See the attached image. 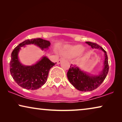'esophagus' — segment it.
Instances as JSON below:
<instances>
[{
	"label": "esophagus",
	"mask_w": 122,
	"mask_h": 122,
	"mask_svg": "<svg viewBox=\"0 0 122 122\" xmlns=\"http://www.w3.org/2000/svg\"><path fill=\"white\" fill-rule=\"evenodd\" d=\"M64 59H65V58H60V59H59V60H58V61H57V64H60V63H61V61H64Z\"/></svg>",
	"instance_id": "34e87169"
}]
</instances>
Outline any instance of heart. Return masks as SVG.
<instances>
[{
  "mask_svg": "<svg viewBox=\"0 0 122 122\" xmlns=\"http://www.w3.org/2000/svg\"><path fill=\"white\" fill-rule=\"evenodd\" d=\"M84 49V48L82 46L78 45V46L69 47L67 50V53L71 55H73V56H76V55H79L82 53Z\"/></svg>",
  "mask_w": 122,
  "mask_h": 122,
  "instance_id": "obj_1",
  "label": "heart"
}]
</instances>
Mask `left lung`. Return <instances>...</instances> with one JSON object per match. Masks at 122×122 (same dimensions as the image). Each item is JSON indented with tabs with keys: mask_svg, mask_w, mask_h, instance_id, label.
<instances>
[{
	"mask_svg": "<svg viewBox=\"0 0 122 122\" xmlns=\"http://www.w3.org/2000/svg\"><path fill=\"white\" fill-rule=\"evenodd\" d=\"M86 43L92 48L100 49L104 51L105 54L104 69L99 76H89L83 72L78 66L71 64L67 72V77L69 82L76 89L82 92H89L97 89L103 82L109 71V64L107 52L102 47L97 43L91 41H86Z\"/></svg>",
	"mask_w": 122,
	"mask_h": 122,
	"instance_id": "left-lung-1",
	"label": "left lung"
}]
</instances>
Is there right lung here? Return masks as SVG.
<instances>
[{
	"instance_id": "obj_1",
	"label": "right lung",
	"mask_w": 122,
	"mask_h": 122,
	"mask_svg": "<svg viewBox=\"0 0 122 122\" xmlns=\"http://www.w3.org/2000/svg\"><path fill=\"white\" fill-rule=\"evenodd\" d=\"M34 44L41 49H48L50 41L41 38L27 39L20 43L13 50L10 61V72L15 81L21 87L28 90H36L46 83L50 69L55 65L46 57L31 66H24L20 64L18 54L20 47L25 45Z\"/></svg>"
}]
</instances>
